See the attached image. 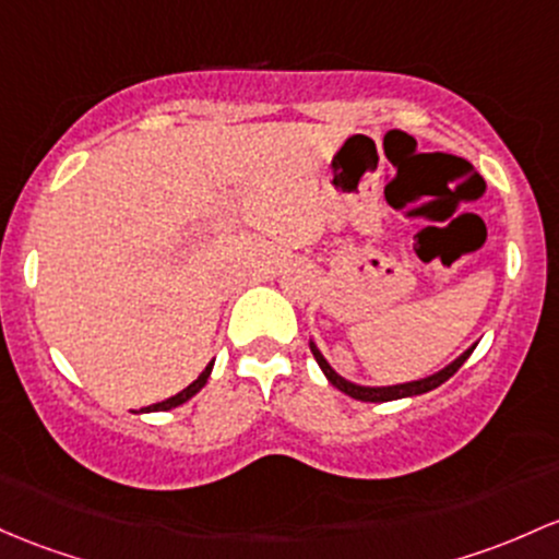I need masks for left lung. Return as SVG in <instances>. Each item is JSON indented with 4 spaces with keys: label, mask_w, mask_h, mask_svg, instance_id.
<instances>
[{
    "label": "left lung",
    "mask_w": 559,
    "mask_h": 559,
    "mask_svg": "<svg viewBox=\"0 0 559 559\" xmlns=\"http://www.w3.org/2000/svg\"><path fill=\"white\" fill-rule=\"evenodd\" d=\"M310 349L312 355H316L318 366H321V371L326 373V379L331 384H334L336 390H342L345 395L355 397V401H364V403H388V401H401V397H414V395H425V392L440 388L443 382H449V379L456 373L459 369L464 366V360L469 358L472 349H475V345H472L469 349H464L462 355H459L456 360H451L445 369L429 373V377L425 379H416V382H403V384H390V388H366V384H355V382H347L345 377H340L334 369L329 366V360L323 358L321 349L316 347V342H310Z\"/></svg>",
    "instance_id": "8db88e82"
}]
</instances>
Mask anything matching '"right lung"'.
I'll use <instances>...</instances> for the list:
<instances>
[{"label": "right lung", "instance_id": "right-lung-1", "mask_svg": "<svg viewBox=\"0 0 559 559\" xmlns=\"http://www.w3.org/2000/svg\"><path fill=\"white\" fill-rule=\"evenodd\" d=\"M212 366H214V360H212L210 366H206L204 371L199 373V379H193V382L188 384L186 390H182V392H177V395L167 397V401H162V403H153V406L143 408L145 414H148V411H169V408H177V406H182V403H186V401H190V397H193L195 392H199V390L204 388V384H206V379H210V373H212Z\"/></svg>", "mask_w": 559, "mask_h": 559}]
</instances>
